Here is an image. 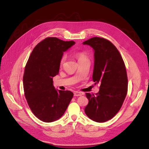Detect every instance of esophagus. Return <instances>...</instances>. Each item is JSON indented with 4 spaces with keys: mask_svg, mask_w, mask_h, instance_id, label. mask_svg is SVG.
<instances>
[{
    "mask_svg": "<svg viewBox=\"0 0 149 149\" xmlns=\"http://www.w3.org/2000/svg\"><path fill=\"white\" fill-rule=\"evenodd\" d=\"M74 96H81L83 95V93H81V92H75L74 93Z\"/></svg>",
    "mask_w": 149,
    "mask_h": 149,
    "instance_id": "1",
    "label": "esophagus"
}]
</instances>
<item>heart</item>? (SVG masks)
Wrapping results in <instances>:
<instances>
[{
	"label": "heart",
	"instance_id": "obj_1",
	"mask_svg": "<svg viewBox=\"0 0 149 149\" xmlns=\"http://www.w3.org/2000/svg\"><path fill=\"white\" fill-rule=\"evenodd\" d=\"M66 54H63L62 56L61 59H60V65H63L64 63V62L66 61ZM75 57H77V58L78 59V61H80L81 60H83L84 59H87V56L86 54H84V52H78L75 54Z\"/></svg>",
	"mask_w": 149,
	"mask_h": 149
}]
</instances>
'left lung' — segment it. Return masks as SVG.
<instances>
[{"instance_id":"1","label":"left lung","mask_w":149,"mask_h":149,"mask_svg":"<svg viewBox=\"0 0 149 149\" xmlns=\"http://www.w3.org/2000/svg\"><path fill=\"white\" fill-rule=\"evenodd\" d=\"M83 44L90 46L94 51L92 80L95 84H100L95 95L86 93L89 103L84 112L93 121L106 122L118 112L126 97V66L118 50L106 39L95 37Z\"/></svg>"}]
</instances>
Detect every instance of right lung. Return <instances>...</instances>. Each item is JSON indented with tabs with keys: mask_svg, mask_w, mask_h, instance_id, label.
Wrapping results in <instances>:
<instances>
[{
	"mask_svg": "<svg viewBox=\"0 0 149 149\" xmlns=\"http://www.w3.org/2000/svg\"><path fill=\"white\" fill-rule=\"evenodd\" d=\"M75 43L46 38L36 46L27 61L23 78L25 98L31 111L43 122L61 118L74 96L71 91L55 88L52 78L58 74L63 52Z\"/></svg>",
	"mask_w": 149,
	"mask_h": 149,
	"instance_id": "add662e5",
	"label": "right lung"
}]
</instances>
